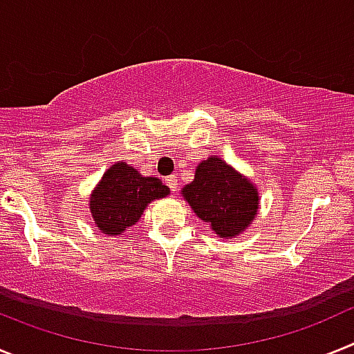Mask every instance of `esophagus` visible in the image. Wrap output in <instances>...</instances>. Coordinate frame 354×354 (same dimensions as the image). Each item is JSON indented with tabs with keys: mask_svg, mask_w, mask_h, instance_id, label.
<instances>
[{
	"mask_svg": "<svg viewBox=\"0 0 354 354\" xmlns=\"http://www.w3.org/2000/svg\"><path fill=\"white\" fill-rule=\"evenodd\" d=\"M165 183H167V186L170 187L171 192H177V187H179V184H177V177H175V175H170V177H167V179H165Z\"/></svg>",
	"mask_w": 354,
	"mask_h": 354,
	"instance_id": "obj_1",
	"label": "esophagus"
}]
</instances>
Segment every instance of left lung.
Here are the masks:
<instances>
[{"instance_id": "1", "label": "left lung", "mask_w": 354, "mask_h": 354, "mask_svg": "<svg viewBox=\"0 0 354 354\" xmlns=\"http://www.w3.org/2000/svg\"><path fill=\"white\" fill-rule=\"evenodd\" d=\"M180 195L200 220L223 239L245 232L257 218L261 202L257 186L220 156L200 161L195 179L180 189Z\"/></svg>"}]
</instances>
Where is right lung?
<instances>
[{
    "label": "right lung",
    "instance_id": "add662e5",
    "mask_svg": "<svg viewBox=\"0 0 354 354\" xmlns=\"http://www.w3.org/2000/svg\"><path fill=\"white\" fill-rule=\"evenodd\" d=\"M170 195L158 177H145L126 161H117L102 174L90 193L93 223L106 236H120L142 218L147 205Z\"/></svg>",
    "mask_w": 354,
    "mask_h": 354
}]
</instances>
